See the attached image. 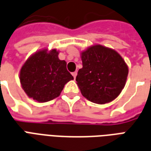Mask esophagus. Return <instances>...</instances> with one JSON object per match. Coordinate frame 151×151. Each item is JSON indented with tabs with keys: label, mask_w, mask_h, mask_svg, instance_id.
I'll return each instance as SVG.
<instances>
[{
	"label": "esophagus",
	"mask_w": 151,
	"mask_h": 151,
	"mask_svg": "<svg viewBox=\"0 0 151 151\" xmlns=\"http://www.w3.org/2000/svg\"><path fill=\"white\" fill-rule=\"evenodd\" d=\"M72 76H73V77H74V78H76V76H77L76 71H74V72H72Z\"/></svg>",
	"instance_id": "34e87169"
}]
</instances>
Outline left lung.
Wrapping results in <instances>:
<instances>
[{"instance_id":"8db88e82","label":"left lung","mask_w":151,"mask_h":151,"mask_svg":"<svg viewBox=\"0 0 151 151\" xmlns=\"http://www.w3.org/2000/svg\"><path fill=\"white\" fill-rule=\"evenodd\" d=\"M83 68L76 83L82 95L96 104H106L117 97L124 88L128 67L115 50L96 45L81 54Z\"/></svg>"}]
</instances>
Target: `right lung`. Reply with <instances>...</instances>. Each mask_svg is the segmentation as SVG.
Returning a JSON list of instances; mask_svg holds the SVG:
<instances>
[{
	"instance_id": "1",
	"label": "right lung",
	"mask_w": 151,
	"mask_h": 151,
	"mask_svg": "<svg viewBox=\"0 0 151 151\" xmlns=\"http://www.w3.org/2000/svg\"><path fill=\"white\" fill-rule=\"evenodd\" d=\"M55 49L35 53L20 71V81L27 96L38 102L58 97L68 81L74 78L67 70V63L60 60Z\"/></svg>"
}]
</instances>
